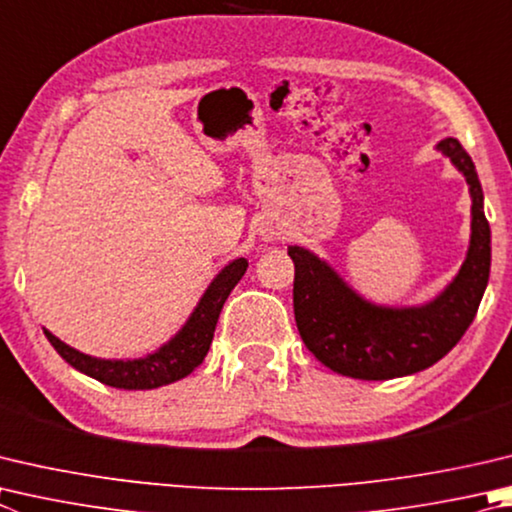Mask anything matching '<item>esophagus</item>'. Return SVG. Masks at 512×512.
I'll return each instance as SVG.
<instances>
[{
  "label": "esophagus",
  "mask_w": 512,
  "mask_h": 512,
  "mask_svg": "<svg viewBox=\"0 0 512 512\" xmlns=\"http://www.w3.org/2000/svg\"><path fill=\"white\" fill-rule=\"evenodd\" d=\"M262 239L264 241H277V239H280V232H277L275 228H262Z\"/></svg>",
  "instance_id": "1"
}]
</instances>
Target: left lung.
Instances as JSON below:
<instances>
[{
  "instance_id": "obj_1",
  "label": "left lung",
  "mask_w": 512,
  "mask_h": 512,
  "mask_svg": "<svg viewBox=\"0 0 512 512\" xmlns=\"http://www.w3.org/2000/svg\"><path fill=\"white\" fill-rule=\"evenodd\" d=\"M470 192V241L457 275L425 304L387 306L362 297L327 259L288 246L295 264L297 331L324 367L358 380L410 376L439 362L475 320L490 277V226L475 163L457 138L436 145Z\"/></svg>"
}]
</instances>
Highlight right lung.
Listing matches in <instances>:
<instances>
[{
    "label": "right lung",
    "instance_id": "1",
    "mask_svg": "<svg viewBox=\"0 0 512 512\" xmlns=\"http://www.w3.org/2000/svg\"><path fill=\"white\" fill-rule=\"evenodd\" d=\"M246 268V257H237L228 262L212 277V282L203 291L201 300L194 306L183 327L165 345L152 353H145L141 358H96L69 347L67 342L53 336L49 329H44V336L73 369L109 387L156 389L176 383V380L190 376L206 358L212 336H215L219 313L224 309V302L228 300L232 288L244 277Z\"/></svg>",
    "mask_w": 512,
    "mask_h": 512
}]
</instances>
